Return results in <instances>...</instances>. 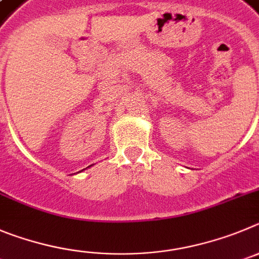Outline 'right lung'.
I'll use <instances>...</instances> for the list:
<instances>
[{
	"mask_svg": "<svg viewBox=\"0 0 259 259\" xmlns=\"http://www.w3.org/2000/svg\"><path fill=\"white\" fill-rule=\"evenodd\" d=\"M88 167H90V166H88ZM82 170H85V169H82ZM82 170H81V171H82ZM77 173H78V171H77Z\"/></svg>",
	"mask_w": 259,
	"mask_h": 259,
	"instance_id": "1",
	"label": "right lung"
}]
</instances>
